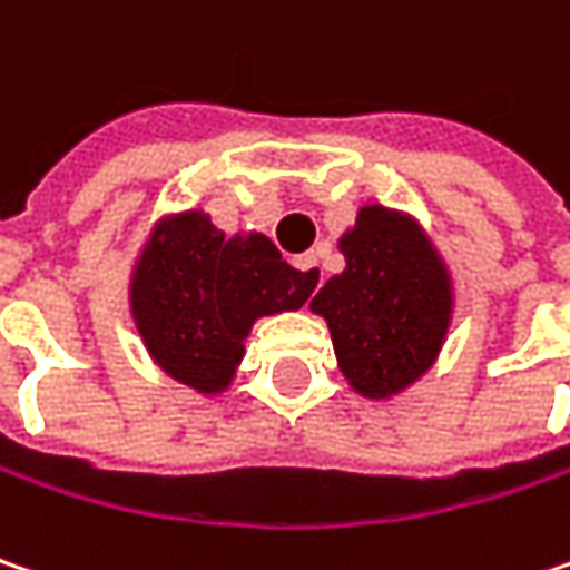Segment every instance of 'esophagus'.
<instances>
[{
  "mask_svg": "<svg viewBox=\"0 0 570 570\" xmlns=\"http://www.w3.org/2000/svg\"><path fill=\"white\" fill-rule=\"evenodd\" d=\"M293 267L296 271H303L306 277H309V284H322V267H318V254H299V257H293Z\"/></svg>",
  "mask_w": 570,
  "mask_h": 570,
  "instance_id": "1",
  "label": "esophagus"
}]
</instances>
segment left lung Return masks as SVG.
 Returning <instances> with one entry per match:
<instances>
[{"mask_svg": "<svg viewBox=\"0 0 570 570\" xmlns=\"http://www.w3.org/2000/svg\"><path fill=\"white\" fill-rule=\"evenodd\" d=\"M345 271L309 309L328 322L342 374L367 400H386L435 364L452 322V277L416 218L364 206L342 235Z\"/></svg>", "mask_w": 570, "mask_h": 570, "instance_id": "1", "label": "left lung"}]
</instances>
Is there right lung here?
<instances>
[{
	"label": "right lung",
	"instance_id": "1",
	"mask_svg": "<svg viewBox=\"0 0 570 570\" xmlns=\"http://www.w3.org/2000/svg\"><path fill=\"white\" fill-rule=\"evenodd\" d=\"M316 284L267 235L225 238L206 213L160 218L131 271V318L154 364L196 393L228 390L257 318L299 309Z\"/></svg>",
	"mask_w": 570,
	"mask_h": 570
}]
</instances>
